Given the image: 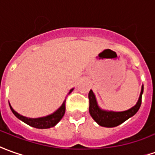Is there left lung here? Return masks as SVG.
Here are the masks:
<instances>
[{"label":"left lung","mask_w":155,"mask_h":155,"mask_svg":"<svg viewBox=\"0 0 155 155\" xmlns=\"http://www.w3.org/2000/svg\"><path fill=\"white\" fill-rule=\"evenodd\" d=\"M143 93V86H142V90L140 93L138 101L135 106L132 108L122 111V112H114V111H107L103 110L97 105L96 97L93 91H90L88 94L89 97V113L99 126L104 127H114L125 122L126 120L133 116L140 108L142 104V95Z\"/></svg>","instance_id":"obj_1"}]
</instances>
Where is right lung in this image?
<instances>
[{
  "label": "right lung",
  "instance_id": "1",
  "mask_svg": "<svg viewBox=\"0 0 155 155\" xmlns=\"http://www.w3.org/2000/svg\"><path fill=\"white\" fill-rule=\"evenodd\" d=\"M74 89H71L69 91L68 95L71 91H73ZM65 102L66 100H64V102L62 104V106L60 107L58 110H56L55 112L51 114H49L47 116L41 118H35V119H32V118H27L21 115L18 113H17L13 108H12L11 104H9L10 108H11L12 112L13 113V114L15 115L18 119L21 120L22 121H24L26 123L27 125L35 127V128H38V129H47V128H51L56 126L58 122L60 121V120L63 118V116L65 114Z\"/></svg>",
  "mask_w": 155,
  "mask_h": 155
}]
</instances>
